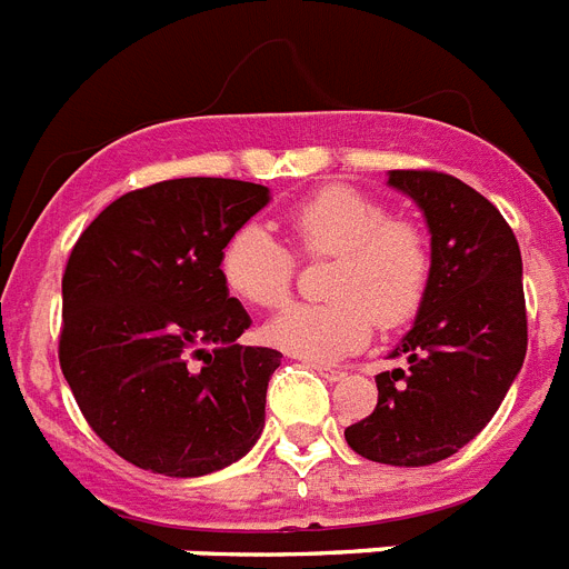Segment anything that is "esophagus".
<instances>
[{
	"instance_id": "1",
	"label": "esophagus",
	"mask_w": 569,
	"mask_h": 569,
	"mask_svg": "<svg viewBox=\"0 0 569 569\" xmlns=\"http://www.w3.org/2000/svg\"><path fill=\"white\" fill-rule=\"evenodd\" d=\"M313 369V372L319 375V378H326L328 383H337V380H342L346 378V372H342V369H337V366H328V363H317V360H313V363H308Z\"/></svg>"
}]
</instances>
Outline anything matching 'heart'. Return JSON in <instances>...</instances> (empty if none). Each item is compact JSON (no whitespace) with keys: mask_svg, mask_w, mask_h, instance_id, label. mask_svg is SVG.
I'll return each instance as SVG.
<instances>
[{"mask_svg":"<svg viewBox=\"0 0 569 569\" xmlns=\"http://www.w3.org/2000/svg\"><path fill=\"white\" fill-rule=\"evenodd\" d=\"M305 256H335L328 305H290L267 322V340L305 360H340L369 342L375 319L396 328L419 311L430 284V243L416 223L389 218L375 197L326 186L284 214ZM293 252L264 227H243L220 256V276L238 299L276 308L293 284Z\"/></svg>","mask_w":569,"mask_h":569,"instance_id":"b5f03b06","label":"heart"}]
</instances>
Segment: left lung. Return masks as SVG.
Instances as JSON below:
<instances>
[{"label":"left lung","mask_w":569,"mask_h":569,"mask_svg":"<svg viewBox=\"0 0 569 569\" xmlns=\"http://www.w3.org/2000/svg\"><path fill=\"white\" fill-rule=\"evenodd\" d=\"M430 229V284L380 372L372 416L346 427L355 453L419 468L453 457L491 421L527 358L518 238L480 191L439 171H389Z\"/></svg>","instance_id":"1"}]
</instances>
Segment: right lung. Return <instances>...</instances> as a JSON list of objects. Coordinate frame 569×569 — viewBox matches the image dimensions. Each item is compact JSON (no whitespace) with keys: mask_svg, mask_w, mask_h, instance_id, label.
Returning a JSON list of instances; mask_svg holds the SVG:
<instances>
[{"mask_svg":"<svg viewBox=\"0 0 569 569\" xmlns=\"http://www.w3.org/2000/svg\"><path fill=\"white\" fill-rule=\"evenodd\" d=\"M267 203L256 182L166 180L112 200L74 243L60 369L89 427L136 468L203 477L264 430L281 355L238 342L252 319L220 256Z\"/></svg>","mask_w":569,"mask_h":569,"instance_id":"1","label":"right lung"}]
</instances>
